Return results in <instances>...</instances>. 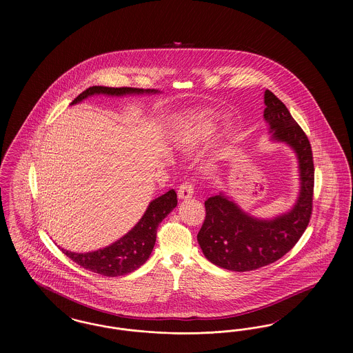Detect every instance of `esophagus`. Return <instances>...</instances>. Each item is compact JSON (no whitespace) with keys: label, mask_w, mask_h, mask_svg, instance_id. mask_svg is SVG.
I'll return each instance as SVG.
<instances>
[{"label":"esophagus","mask_w":353,"mask_h":353,"mask_svg":"<svg viewBox=\"0 0 353 353\" xmlns=\"http://www.w3.org/2000/svg\"><path fill=\"white\" fill-rule=\"evenodd\" d=\"M194 193V185L192 181L186 180L179 186V197L180 199H190Z\"/></svg>","instance_id":"34e87169"}]
</instances>
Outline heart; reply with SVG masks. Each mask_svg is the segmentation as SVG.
<instances>
[{"mask_svg": "<svg viewBox=\"0 0 353 353\" xmlns=\"http://www.w3.org/2000/svg\"><path fill=\"white\" fill-rule=\"evenodd\" d=\"M183 143H184L185 145H188V147H189V145H193V144H194V139H193V136H192V134H184Z\"/></svg>", "mask_w": 353, "mask_h": 353, "instance_id": "b5f03b06", "label": "heart"}]
</instances>
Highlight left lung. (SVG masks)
<instances>
[{
    "label": "left lung",
    "instance_id": "1",
    "mask_svg": "<svg viewBox=\"0 0 353 353\" xmlns=\"http://www.w3.org/2000/svg\"><path fill=\"white\" fill-rule=\"evenodd\" d=\"M265 104L274 139L285 141L298 154L301 196L290 213L272 221L252 219L222 194L209 197L197 239L205 256L222 269L252 271L274 263L296 245L312 214L315 168L310 140L270 90L265 92Z\"/></svg>",
    "mask_w": 353,
    "mask_h": 353
}]
</instances>
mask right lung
I'll return each mask as SVG.
<instances>
[{
    "label": "right lung",
    "instance_id": "add662e5",
    "mask_svg": "<svg viewBox=\"0 0 353 353\" xmlns=\"http://www.w3.org/2000/svg\"><path fill=\"white\" fill-rule=\"evenodd\" d=\"M153 92V90H143L134 87H103L92 85L79 94L71 104L83 101L94 94L105 95H125V94H141ZM177 205V194L172 189L165 194L154 199L145 210L144 216L136 223L134 229L121 236L111 246L91 252H71L62 249L71 261L78 263L81 268L101 274L104 276H120L130 274L150 258L154 242L157 228L160 222L168 216Z\"/></svg>",
    "mask_w": 353,
    "mask_h": 353
}]
</instances>
